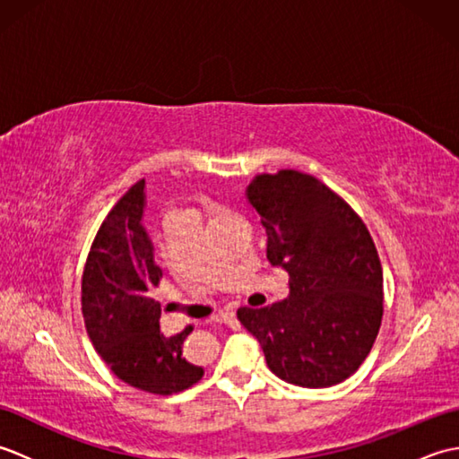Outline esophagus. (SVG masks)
Masks as SVG:
<instances>
[{"label":"esophagus","mask_w":459,"mask_h":459,"mask_svg":"<svg viewBox=\"0 0 459 459\" xmlns=\"http://www.w3.org/2000/svg\"><path fill=\"white\" fill-rule=\"evenodd\" d=\"M232 317H235V314H232V311H229V309H224V311H219L217 316H212L211 321H212V324H230Z\"/></svg>","instance_id":"esophagus-1"}]
</instances>
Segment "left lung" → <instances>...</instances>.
Returning <instances> with one entry per match:
<instances>
[{
  "label": "left lung",
  "instance_id": "left-lung-1",
  "mask_svg": "<svg viewBox=\"0 0 459 459\" xmlns=\"http://www.w3.org/2000/svg\"><path fill=\"white\" fill-rule=\"evenodd\" d=\"M145 179L138 181L104 219L82 272L86 333L112 373L153 394H175L199 383L203 368L183 359L193 327L165 337L161 306L150 298L161 268L143 227Z\"/></svg>",
  "mask_w": 459,
  "mask_h": 459
}]
</instances>
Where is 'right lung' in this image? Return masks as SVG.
I'll return each mask as SVG.
<instances>
[{"mask_svg":"<svg viewBox=\"0 0 459 459\" xmlns=\"http://www.w3.org/2000/svg\"><path fill=\"white\" fill-rule=\"evenodd\" d=\"M248 201L266 229V256L290 274V296L237 316L286 383H343L373 347L383 319V268L365 222L327 185L284 169L256 175Z\"/></svg>","mask_w":459,"mask_h":459,"instance_id":"1","label":"right lung"}]
</instances>
